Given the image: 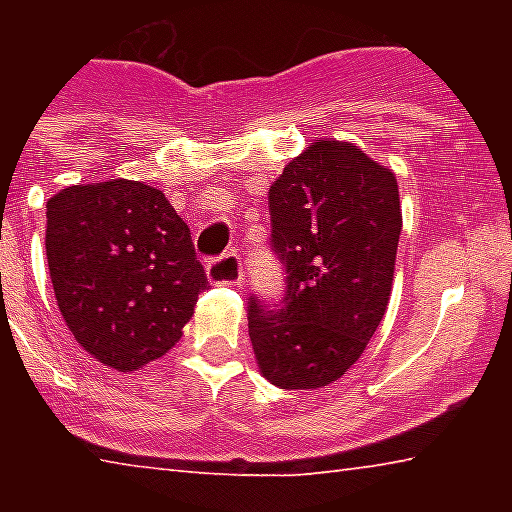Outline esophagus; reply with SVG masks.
Here are the masks:
<instances>
[{"label": "esophagus", "instance_id": "34e87169", "mask_svg": "<svg viewBox=\"0 0 512 512\" xmlns=\"http://www.w3.org/2000/svg\"><path fill=\"white\" fill-rule=\"evenodd\" d=\"M207 279L209 284H241L244 279V268H241L239 255L217 257V260H209L207 263Z\"/></svg>", "mask_w": 512, "mask_h": 512}]
</instances>
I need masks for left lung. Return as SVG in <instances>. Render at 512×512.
I'll use <instances>...</instances> for the list:
<instances>
[{
    "label": "left lung",
    "mask_w": 512,
    "mask_h": 512,
    "mask_svg": "<svg viewBox=\"0 0 512 512\" xmlns=\"http://www.w3.org/2000/svg\"><path fill=\"white\" fill-rule=\"evenodd\" d=\"M271 244L287 268L281 308L249 297V337L265 380L316 390L340 380L388 311L401 199L393 170L345 140H316L271 191Z\"/></svg>",
    "instance_id": "left-lung-1"
}]
</instances>
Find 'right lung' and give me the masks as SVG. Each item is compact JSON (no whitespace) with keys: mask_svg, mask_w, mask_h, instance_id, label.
Segmentation results:
<instances>
[{"mask_svg":"<svg viewBox=\"0 0 512 512\" xmlns=\"http://www.w3.org/2000/svg\"><path fill=\"white\" fill-rule=\"evenodd\" d=\"M44 247L66 327L116 372H138L175 348L209 284L183 217L140 180L55 193Z\"/></svg>","mask_w":512,"mask_h":512,"instance_id":"1","label":"right lung"}]
</instances>
